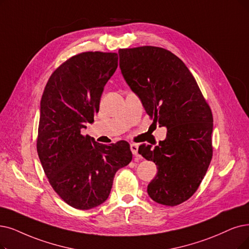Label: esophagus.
Returning <instances> with one entry per match:
<instances>
[{
  "instance_id": "34e87169",
  "label": "esophagus",
  "mask_w": 249,
  "mask_h": 249,
  "mask_svg": "<svg viewBox=\"0 0 249 249\" xmlns=\"http://www.w3.org/2000/svg\"><path fill=\"white\" fill-rule=\"evenodd\" d=\"M138 149H139V146L135 143L131 144V151L134 155H138Z\"/></svg>"
}]
</instances>
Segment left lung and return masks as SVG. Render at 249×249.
I'll use <instances>...</instances> for the list:
<instances>
[{
  "label": "left lung",
  "mask_w": 249,
  "mask_h": 249,
  "mask_svg": "<svg viewBox=\"0 0 249 249\" xmlns=\"http://www.w3.org/2000/svg\"><path fill=\"white\" fill-rule=\"evenodd\" d=\"M118 54L126 84L150 118L167 128L158 146L139 147L158 170L147 192L159 204H181L196 192L213 158L212 109L190 71L168 50L143 46Z\"/></svg>",
  "instance_id": "8db88e82"
}]
</instances>
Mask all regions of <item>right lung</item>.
I'll use <instances>...</instances> for the list:
<instances>
[{"instance_id":"right-lung-1","label":"right lung","mask_w":249,"mask_h":249,"mask_svg":"<svg viewBox=\"0 0 249 249\" xmlns=\"http://www.w3.org/2000/svg\"><path fill=\"white\" fill-rule=\"evenodd\" d=\"M117 53L83 52L50 76L41 100L36 150L54 191L76 210L103 203L119 168L132 160L130 144L97 143L84 136L99 112L104 86L115 72Z\"/></svg>"}]
</instances>
